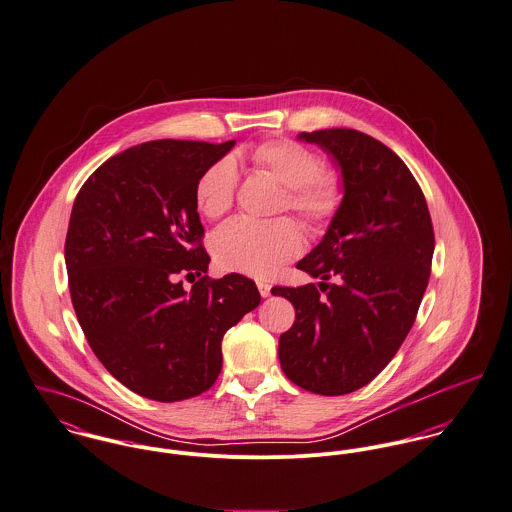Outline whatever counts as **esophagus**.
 I'll list each match as a JSON object with an SVG mask.
<instances>
[{
	"label": "esophagus",
	"mask_w": 512,
	"mask_h": 512,
	"mask_svg": "<svg viewBox=\"0 0 512 512\" xmlns=\"http://www.w3.org/2000/svg\"><path fill=\"white\" fill-rule=\"evenodd\" d=\"M257 288H259V292H261L263 298L271 296V284L265 283V281H257Z\"/></svg>",
	"instance_id": "1"
}]
</instances>
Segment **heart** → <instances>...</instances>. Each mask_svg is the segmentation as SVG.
Instances as JSON below:
<instances>
[{"label": "heart", "instance_id": "b5f03b06", "mask_svg": "<svg viewBox=\"0 0 512 512\" xmlns=\"http://www.w3.org/2000/svg\"><path fill=\"white\" fill-rule=\"evenodd\" d=\"M251 163L283 184L281 210L294 212L306 228L320 231L338 216L343 180L338 172L324 169L316 151L288 139H273L251 151ZM237 184L233 159L212 163L196 180L198 210L210 220L222 218L235 202ZM302 245V231L288 218L273 222L235 218L212 237V251L222 269L257 279L271 277L286 261L298 257Z\"/></svg>", "mask_w": 512, "mask_h": 512}]
</instances>
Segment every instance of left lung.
Instances as JSON below:
<instances>
[{
	"label": "left lung",
	"mask_w": 512,
	"mask_h": 512,
	"mask_svg": "<svg viewBox=\"0 0 512 512\" xmlns=\"http://www.w3.org/2000/svg\"><path fill=\"white\" fill-rule=\"evenodd\" d=\"M298 139L340 165L343 204L324 239L296 269L321 286H273L296 310L279 340L284 375L310 393L338 397L371 383L408 336L430 279L434 228L408 167L355 129Z\"/></svg>",
	"instance_id": "8db88e82"
}]
</instances>
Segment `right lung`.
<instances>
[{"mask_svg": "<svg viewBox=\"0 0 512 512\" xmlns=\"http://www.w3.org/2000/svg\"><path fill=\"white\" fill-rule=\"evenodd\" d=\"M233 145L141 143L92 172L74 200L64 261L76 318L102 365L141 397L208 391L224 334L261 302L243 275L206 277L194 188ZM196 276L184 291L181 279Z\"/></svg>", "mask_w": 512, "mask_h": 512, "instance_id": "right-lung-1", "label": "right lung"}]
</instances>
